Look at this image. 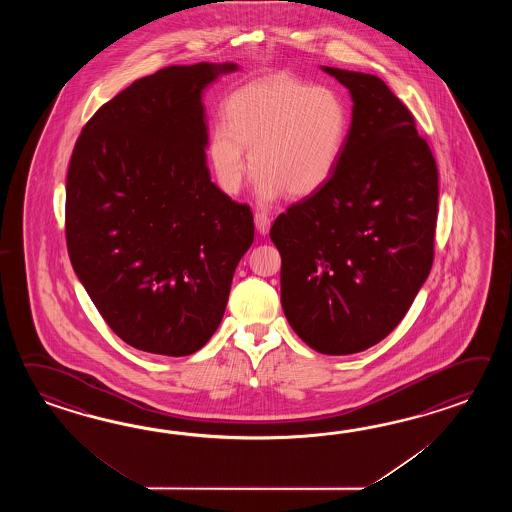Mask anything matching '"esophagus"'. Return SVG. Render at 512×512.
<instances>
[{
    "label": "esophagus",
    "mask_w": 512,
    "mask_h": 512,
    "mask_svg": "<svg viewBox=\"0 0 512 512\" xmlns=\"http://www.w3.org/2000/svg\"><path fill=\"white\" fill-rule=\"evenodd\" d=\"M254 225L260 234H267L271 229V218L265 212H256L254 214Z\"/></svg>",
    "instance_id": "esophagus-1"
}]
</instances>
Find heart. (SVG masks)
<instances>
[{
	"label": "heart",
	"mask_w": 512,
	"mask_h": 512,
	"mask_svg": "<svg viewBox=\"0 0 512 512\" xmlns=\"http://www.w3.org/2000/svg\"><path fill=\"white\" fill-rule=\"evenodd\" d=\"M348 131V104L337 89L282 73L227 98L225 122L208 133V159L229 194H238L249 174V150L261 201L283 192L315 196L337 172Z\"/></svg>",
	"instance_id": "heart-1"
}]
</instances>
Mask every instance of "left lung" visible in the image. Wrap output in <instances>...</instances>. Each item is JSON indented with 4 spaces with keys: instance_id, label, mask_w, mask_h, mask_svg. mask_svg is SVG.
Instances as JSON below:
<instances>
[{
    "instance_id": "1",
    "label": "left lung",
    "mask_w": 512,
    "mask_h": 512,
    "mask_svg": "<svg viewBox=\"0 0 512 512\" xmlns=\"http://www.w3.org/2000/svg\"><path fill=\"white\" fill-rule=\"evenodd\" d=\"M348 87L353 117L337 172L271 229L282 256V307L324 355L388 337L434 261L437 166L414 115L381 78L322 66Z\"/></svg>"
}]
</instances>
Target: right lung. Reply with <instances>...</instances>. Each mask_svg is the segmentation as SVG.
Returning a JSON list of instances; mask_svg holds the SVG:
<instances>
[{"label":"right lung","instance_id":"right-lung-1","mask_svg":"<svg viewBox=\"0 0 512 512\" xmlns=\"http://www.w3.org/2000/svg\"><path fill=\"white\" fill-rule=\"evenodd\" d=\"M236 64L170 66L87 120L67 170L78 280L131 348L185 357L221 324L254 240L251 208L210 181L203 89Z\"/></svg>","mask_w":512,"mask_h":512}]
</instances>
